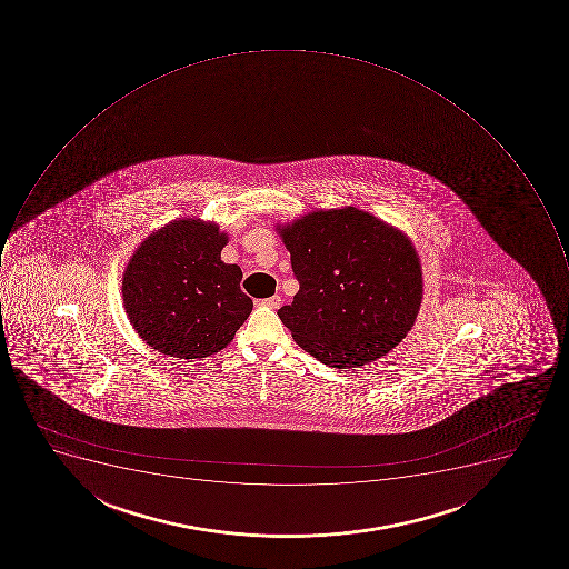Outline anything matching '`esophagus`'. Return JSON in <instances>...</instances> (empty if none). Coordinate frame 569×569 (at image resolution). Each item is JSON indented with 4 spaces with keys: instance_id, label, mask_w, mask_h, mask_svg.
Returning a JSON list of instances; mask_svg holds the SVG:
<instances>
[{
    "instance_id": "1",
    "label": "esophagus",
    "mask_w": 569,
    "mask_h": 569,
    "mask_svg": "<svg viewBox=\"0 0 569 569\" xmlns=\"http://www.w3.org/2000/svg\"><path fill=\"white\" fill-rule=\"evenodd\" d=\"M261 306H267V308L278 309L281 306V297L273 296L269 297V299L260 300Z\"/></svg>"
}]
</instances>
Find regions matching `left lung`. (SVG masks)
<instances>
[{"mask_svg": "<svg viewBox=\"0 0 569 569\" xmlns=\"http://www.w3.org/2000/svg\"><path fill=\"white\" fill-rule=\"evenodd\" d=\"M278 231L299 281L278 315L306 352L327 367L358 368L411 331L423 282L402 231L353 207L311 211Z\"/></svg>", "mask_w": 569, "mask_h": 569, "instance_id": "1", "label": "left lung"}]
</instances>
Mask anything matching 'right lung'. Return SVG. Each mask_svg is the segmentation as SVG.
Wrapping results in <instances>:
<instances>
[{"label": "right lung", "mask_w": 569, "mask_h": 569, "mask_svg": "<svg viewBox=\"0 0 569 569\" xmlns=\"http://www.w3.org/2000/svg\"><path fill=\"white\" fill-rule=\"evenodd\" d=\"M228 234L199 219L172 220L149 234L122 276L134 331L172 358H207L233 340L252 311L242 269L220 260Z\"/></svg>", "instance_id": "right-lung-1"}]
</instances>
